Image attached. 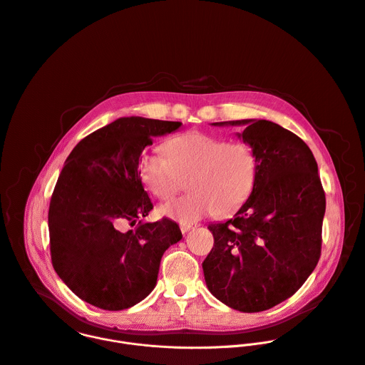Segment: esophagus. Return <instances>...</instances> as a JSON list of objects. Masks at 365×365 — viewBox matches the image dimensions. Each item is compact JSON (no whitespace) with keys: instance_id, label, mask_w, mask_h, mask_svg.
Segmentation results:
<instances>
[{"instance_id":"esophagus-1","label":"esophagus","mask_w":365,"mask_h":365,"mask_svg":"<svg viewBox=\"0 0 365 365\" xmlns=\"http://www.w3.org/2000/svg\"><path fill=\"white\" fill-rule=\"evenodd\" d=\"M192 227H193V225H190V223H180V232L182 233H187Z\"/></svg>"}]
</instances>
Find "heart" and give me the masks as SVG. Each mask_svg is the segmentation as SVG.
<instances>
[{
	"mask_svg": "<svg viewBox=\"0 0 365 365\" xmlns=\"http://www.w3.org/2000/svg\"><path fill=\"white\" fill-rule=\"evenodd\" d=\"M165 155L149 152L140 159V178L159 199L175 195L186 178V195L159 207L165 217L193 223L215 212L227 215L247 199L256 176V156L243 142L187 132L169 139Z\"/></svg>",
	"mask_w": 365,
	"mask_h": 365,
	"instance_id": "1",
	"label": "heart"
}]
</instances>
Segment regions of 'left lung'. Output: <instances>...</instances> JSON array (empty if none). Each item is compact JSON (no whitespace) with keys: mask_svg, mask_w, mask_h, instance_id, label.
I'll return each instance as SVG.
<instances>
[{"mask_svg":"<svg viewBox=\"0 0 365 365\" xmlns=\"http://www.w3.org/2000/svg\"><path fill=\"white\" fill-rule=\"evenodd\" d=\"M237 136L256 156L253 190L233 219L212 223L215 245L202 267L210 293L243 312L269 310L292 297L322 255L326 195L313 152L293 132L264 119Z\"/></svg>","mask_w":365,"mask_h":365,"instance_id":"8db88e82","label":"left lung"}]
</instances>
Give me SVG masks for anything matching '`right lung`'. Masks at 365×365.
<instances>
[{
  "label": "right lung",
  "mask_w": 365,
  "mask_h": 365,
  "mask_svg": "<svg viewBox=\"0 0 365 365\" xmlns=\"http://www.w3.org/2000/svg\"><path fill=\"white\" fill-rule=\"evenodd\" d=\"M180 126L119 118L83 138L66 158L49 203V249L56 274L81 300L118 312L155 289L160 259L182 232L169 219L135 224L153 209L139 159L153 138ZM126 222L137 227L125 232Z\"/></svg>",
  "instance_id": "obj_1"
}]
</instances>
